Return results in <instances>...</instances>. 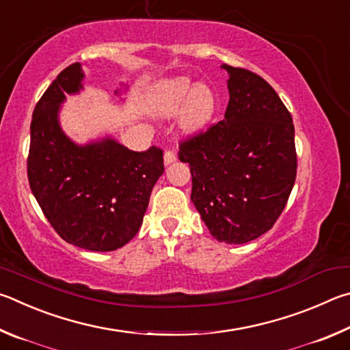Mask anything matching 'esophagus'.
I'll list each match as a JSON object with an SVG mask.
<instances>
[{"instance_id":"esophagus-1","label":"esophagus","mask_w":350,"mask_h":350,"mask_svg":"<svg viewBox=\"0 0 350 350\" xmlns=\"http://www.w3.org/2000/svg\"><path fill=\"white\" fill-rule=\"evenodd\" d=\"M175 159H176V153L174 150H165V153H164V164L165 165L172 164Z\"/></svg>"}]
</instances>
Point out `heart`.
<instances>
[{
	"label": "heart",
	"instance_id": "heart-1",
	"mask_svg": "<svg viewBox=\"0 0 350 350\" xmlns=\"http://www.w3.org/2000/svg\"><path fill=\"white\" fill-rule=\"evenodd\" d=\"M150 110L158 116H174L181 112V129L195 133L209 126L217 110V95L211 85L180 77L159 89L150 101Z\"/></svg>",
	"mask_w": 350,
	"mask_h": 350
}]
</instances>
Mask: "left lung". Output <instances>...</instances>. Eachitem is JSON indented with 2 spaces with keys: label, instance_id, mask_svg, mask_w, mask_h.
<instances>
[{
  "label": "left lung",
  "instance_id": "left-lung-1",
  "mask_svg": "<svg viewBox=\"0 0 350 350\" xmlns=\"http://www.w3.org/2000/svg\"><path fill=\"white\" fill-rule=\"evenodd\" d=\"M224 120L183 141L178 158L192 174L191 200L212 237L243 244L266 234L286 207L297 176L295 129L272 85L223 64Z\"/></svg>",
  "mask_w": 350,
  "mask_h": 350
}]
</instances>
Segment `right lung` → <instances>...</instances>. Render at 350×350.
Here are the masks:
<instances>
[{"instance_id": "add662e5", "label": "right lung", "mask_w": 350, "mask_h": 350, "mask_svg": "<svg viewBox=\"0 0 350 350\" xmlns=\"http://www.w3.org/2000/svg\"><path fill=\"white\" fill-rule=\"evenodd\" d=\"M75 63L59 73L36 103L30 122L27 176L33 197L64 241L110 252L137 235L152 189L164 172L163 150H129L112 137L78 144L59 124L66 95L83 90ZM120 89L115 94H120Z\"/></svg>"}]
</instances>
